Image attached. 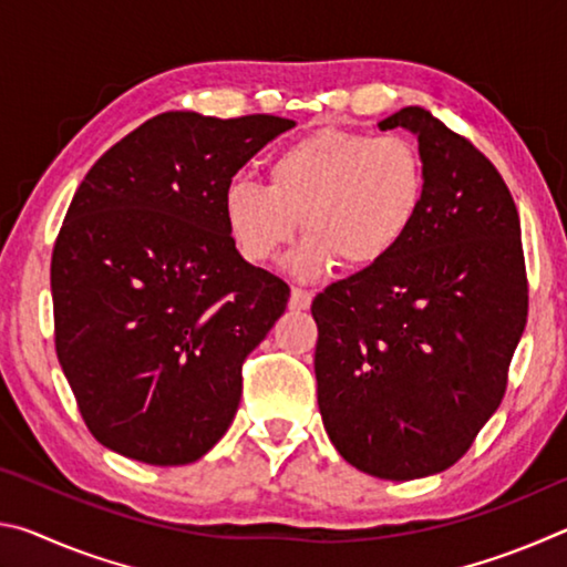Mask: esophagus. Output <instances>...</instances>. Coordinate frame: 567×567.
I'll list each match as a JSON object with an SVG mask.
<instances>
[{
    "label": "esophagus",
    "mask_w": 567,
    "mask_h": 567,
    "mask_svg": "<svg viewBox=\"0 0 567 567\" xmlns=\"http://www.w3.org/2000/svg\"><path fill=\"white\" fill-rule=\"evenodd\" d=\"M310 305H312V292L295 287L292 295H290V310H297V312L310 310Z\"/></svg>",
    "instance_id": "1"
}]
</instances>
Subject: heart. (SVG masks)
<instances>
[{"label": "heart", "mask_w": 567, "mask_h": 567, "mask_svg": "<svg viewBox=\"0 0 567 567\" xmlns=\"http://www.w3.org/2000/svg\"><path fill=\"white\" fill-rule=\"evenodd\" d=\"M425 197V165L415 142L395 132L318 130L277 150L267 187L233 179L225 223L247 262L275 260L295 237L310 233L287 260L300 280H318L340 265L368 270L410 235Z\"/></svg>", "instance_id": "1"}]
</instances>
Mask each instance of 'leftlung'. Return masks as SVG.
<instances>
[{"mask_svg": "<svg viewBox=\"0 0 567 567\" xmlns=\"http://www.w3.org/2000/svg\"><path fill=\"white\" fill-rule=\"evenodd\" d=\"M378 127L417 137L425 197L388 260L312 302L322 425L382 480L443 473L501 408L527 320L520 217L483 152L422 107Z\"/></svg>", "mask_w": 567, "mask_h": 567, "instance_id": "1", "label": "left lung"}]
</instances>
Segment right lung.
<instances>
[{
  "label": "right lung",
  "mask_w": 567,
  "mask_h": 567,
  "mask_svg": "<svg viewBox=\"0 0 567 567\" xmlns=\"http://www.w3.org/2000/svg\"><path fill=\"white\" fill-rule=\"evenodd\" d=\"M295 122L165 112L94 162L52 252L54 344L90 433L147 465L217 445L290 287L237 252L225 189Z\"/></svg>",
  "instance_id": "1"
}]
</instances>
